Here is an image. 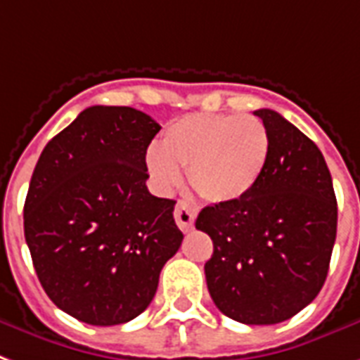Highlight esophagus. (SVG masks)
I'll use <instances>...</instances> for the list:
<instances>
[{"label":"esophagus","instance_id":"obj_1","mask_svg":"<svg viewBox=\"0 0 360 360\" xmlns=\"http://www.w3.org/2000/svg\"><path fill=\"white\" fill-rule=\"evenodd\" d=\"M196 213H198V210L192 204H188V202H177L174 211L175 223H177V226H179L183 232H188V230H192V226H194Z\"/></svg>","mask_w":360,"mask_h":360}]
</instances>
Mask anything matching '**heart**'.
Masks as SVG:
<instances>
[{
    "label": "heart",
    "mask_w": 360,
    "mask_h": 360,
    "mask_svg": "<svg viewBox=\"0 0 360 360\" xmlns=\"http://www.w3.org/2000/svg\"><path fill=\"white\" fill-rule=\"evenodd\" d=\"M160 149L145 162L162 191H174L188 172L191 186L211 204L245 198L264 174L270 158V134L249 115L192 113L164 130Z\"/></svg>",
    "instance_id": "heart-1"
}]
</instances>
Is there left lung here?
<instances>
[{"label": "left lung", "instance_id": "obj_1", "mask_svg": "<svg viewBox=\"0 0 360 360\" xmlns=\"http://www.w3.org/2000/svg\"><path fill=\"white\" fill-rule=\"evenodd\" d=\"M255 115L270 134L264 174L245 198L204 207L196 229L213 240L204 270L217 308L245 325H276L325 285L338 205L317 145L271 109Z\"/></svg>", "mask_w": 360, "mask_h": 360}]
</instances>
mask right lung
I'll list each match as a JSON object with an SVG mask.
<instances>
[{
	"label": "right lung",
	"mask_w": 360,
	"mask_h": 360,
	"mask_svg": "<svg viewBox=\"0 0 360 360\" xmlns=\"http://www.w3.org/2000/svg\"><path fill=\"white\" fill-rule=\"evenodd\" d=\"M158 130L134 107H89L35 164L26 243L49 298L82 323L111 326L143 314L179 251L175 202L145 185V155Z\"/></svg>",
	"instance_id": "right-lung-1"
}]
</instances>
